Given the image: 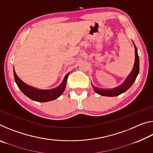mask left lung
I'll return each mask as SVG.
<instances>
[{
	"label": "left lung",
	"instance_id": "1",
	"mask_svg": "<svg viewBox=\"0 0 153 153\" xmlns=\"http://www.w3.org/2000/svg\"><path fill=\"white\" fill-rule=\"evenodd\" d=\"M133 45L134 46V49H135V61H134V67L130 74L128 75V76L126 77L122 84L120 86L114 88L112 89H103V88H99L94 86L92 83V86L93 87L94 91L97 93V94L105 96V97H117V96L120 95L122 93L127 91L129 88L132 86L134 82H135L137 76L139 74V68H140V64H139V56L138 54V50L135 45V44L132 41Z\"/></svg>",
	"mask_w": 153,
	"mask_h": 153
}]
</instances>
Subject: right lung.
I'll return each mask as SVG.
<instances>
[{"mask_svg":"<svg viewBox=\"0 0 153 153\" xmlns=\"http://www.w3.org/2000/svg\"><path fill=\"white\" fill-rule=\"evenodd\" d=\"M13 74H14V78L15 81L16 82L17 86L19 87L21 91L24 94L30 98V99L34 101L40 102H45L51 101V100H55L59 98L60 96L63 94L65 89L66 87L67 79L69 76V73L67 74L65 76L63 82L55 88L50 89V90H41L38 89L36 88L29 86L27 84H25L21 79L15 73V69L13 67Z\"/></svg>","mask_w":153,"mask_h":153,"instance_id":"obj_1","label":"right lung"}]
</instances>
